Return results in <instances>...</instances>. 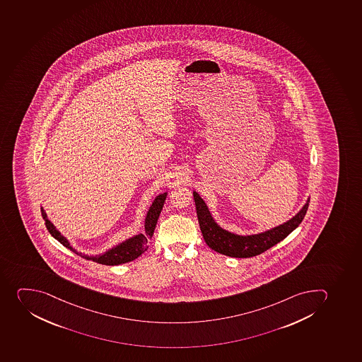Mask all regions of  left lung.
Returning <instances> with one entry per match:
<instances>
[{"label":"left lung","instance_id":"8db88e82","mask_svg":"<svg viewBox=\"0 0 362 362\" xmlns=\"http://www.w3.org/2000/svg\"><path fill=\"white\" fill-rule=\"evenodd\" d=\"M193 197L196 202L198 221H199L200 229H202L206 245L216 252L230 256V257H238V259L259 255L286 239V236L302 223L308 212V202H310V200H308L304 207L300 209V212L288 223L257 235L240 236L220 228L219 226L214 223L207 206L200 198L199 194L193 192Z\"/></svg>","mask_w":362,"mask_h":362}]
</instances>
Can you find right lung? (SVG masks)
<instances>
[{
  "label": "right lung",
  "mask_w": 362,
  "mask_h": 362,
  "mask_svg": "<svg viewBox=\"0 0 362 362\" xmlns=\"http://www.w3.org/2000/svg\"><path fill=\"white\" fill-rule=\"evenodd\" d=\"M166 194L168 193H163L157 197L153 205L150 207L149 212L146 214V234H139V235L132 238L128 241L117 245L115 248L110 249V252H105L103 255L95 256V257H90V256H85V259H93L94 262L100 263V264H105V266H117V264H123V263L130 262L134 259H137L139 256L142 255L143 252H146L148 249V241L153 238V232L156 228L157 220L160 218V211H162L163 205L165 202ZM42 211V216H43L45 226H47V230L50 233L51 235L54 236V239L58 240L62 245H65L66 248L71 249L72 252H76L70 243H67V240L63 235H60V233L54 228V225L47 220V214L44 212L43 209ZM78 254V252H76Z\"/></svg>",
  "instance_id": "add662e5"
}]
</instances>
